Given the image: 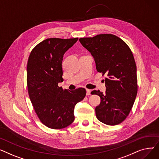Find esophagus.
Segmentation results:
<instances>
[{"label":"esophagus","mask_w":159,"mask_h":159,"mask_svg":"<svg viewBox=\"0 0 159 159\" xmlns=\"http://www.w3.org/2000/svg\"><path fill=\"white\" fill-rule=\"evenodd\" d=\"M91 94V90L86 89V95H89Z\"/></svg>","instance_id":"obj_1"}]
</instances>
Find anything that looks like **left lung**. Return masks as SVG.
Returning a JSON list of instances; mask_svg holds the SVG:
<instances>
[{
	"label": "left lung",
	"instance_id": "left-lung-1",
	"mask_svg": "<svg viewBox=\"0 0 159 159\" xmlns=\"http://www.w3.org/2000/svg\"><path fill=\"white\" fill-rule=\"evenodd\" d=\"M94 58L98 72L106 74V93L91 94L101 97L95 107L97 119L114 126L126 119L137 94V66L133 53L124 40L112 34H100L79 39Z\"/></svg>",
	"mask_w": 159,
	"mask_h": 159
}]
</instances>
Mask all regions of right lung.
I'll use <instances>...</instances> for the list:
<instances>
[{
	"instance_id": "right-lung-1",
	"label": "right lung",
	"mask_w": 159,
	"mask_h": 159,
	"mask_svg": "<svg viewBox=\"0 0 159 159\" xmlns=\"http://www.w3.org/2000/svg\"><path fill=\"white\" fill-rule=\"evenodd\" d=\"M78 38L47 39L38 44L30 55L27 64V86L30 101L40 120L47 127L58 129L75 119V106L86 96L84 88L64 89L62 62L66 52Z\"/></svg>"
}]
</instances>
